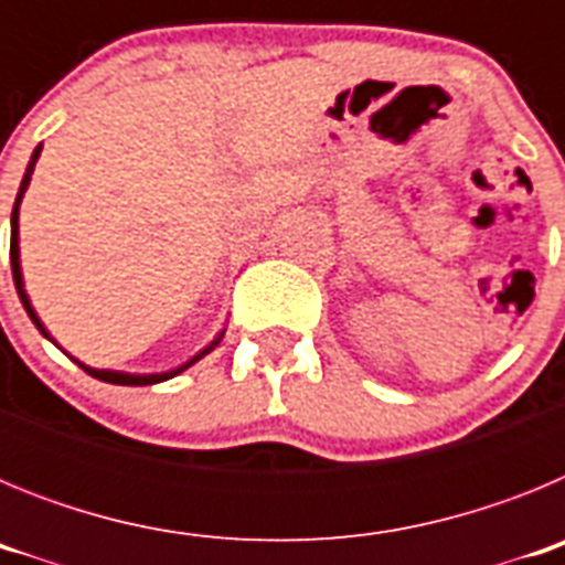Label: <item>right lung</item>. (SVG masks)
<instances>
[{"label":"right lung","instance_id":"add662e5","mask_svg":"<svg viewBox=\"0 0 565 565\" xmlns=\"http://www.w3.org/2000/svg\"><path fill=\"white\" fill-rule=\"evenodd\" d=\"M39 152H42V147L33 149V154H30V163L28 169H24V178H22V186H19V194H17V203H13V214H10V268H13V282H17V291H19V299H22V306L24 311H28V317L33 319V326L42 331V337H47L50 342H56V339L50 337L47 328L42 326V319L36 317V311H33V306H30V299H28V291H24V279H22V266H19V206H22V198L24 192H28L30 186V174H33V167H36L39 161ZM223 339V331L217 333V339L214 342H209L206 348H203L198 356L189 359L186 364H181V367H174V371H167V373H124V371H96V367H89V364L78 362V359H73V362L82 367L84 373H89L93 379H102V382H109V384H127V387H143V384H158V382H167V379L178 376V373H183L186 367H192L198 359L206 356L209 351H214L217 348V342Z\"/></svg>","mask_w":565,"mask_h":565}]
</instances>
